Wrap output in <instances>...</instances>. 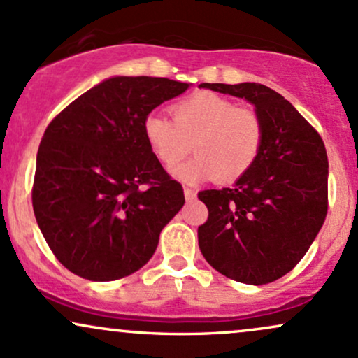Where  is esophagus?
<instances>
[{
  "label": "esophagus",
  "mask_w": 358,
  "mask_h": 358,
  "mask_svg": "<svg viewBox=\"0 0 358 358\" xmlns=\"http://www.w3.org/2000/svg\"><path fill=\"white\" fill-rule=\"evenodd\" d=\"M183 193H185V199L187 200H193L196 196V192L193 190V188H188V187L183 188Z\"/></svg>",
  "instance_id": "1"
}]
</instances>
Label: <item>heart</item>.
I'll list each match as a JSON object with an SVG mask.
<instances>
[{
  "label": "heart",
  "mask_w": 358,
  "mask_h": 358,
  "mask_svg": "<svg viewBox=\"0 0 358 358\" xmlns=\"http://www.w3.org/2000/svg\"><path fill=\"white\" fill-rule=\"evenodd\" d=\"M173 121L159 114H148L143 134L159 163L171 168L190 151L196 158L175 170L182 182L196 183L213 178L234 182L245 175L261 155L264 122L254 109L200 90L171 106Z\"/></svg>",
  "instance_id": "obj_1"
}]
</instances>
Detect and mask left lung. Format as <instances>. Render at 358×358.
<instances>
[{"instance_id":"1","label":"left lung","mask_w":358,"mask_h":358,"mask_svg":"<svg viewBox=\"0 0 358 358\" xmlns=\"http://www.w3.org/2000/svg\"><path fill=\"white\" fill-rule=\"evenodd\" d=\"M242 97L264 122L257 162L232 188L203 190L208 219L199 245L213 269L268 285L301 261L328 210V158L316 129L276 90L256 82L200 84Z\"/></svg>"}]
</instances>
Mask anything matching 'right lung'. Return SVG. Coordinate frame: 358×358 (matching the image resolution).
Segmentation results:
<instances>
[{
    "label": "right lung",
    "mask_w": 358,
    "mask_h": 358,
    "mask_svg": "<svg viewBox=\"0 0 358 358\" xmlns=\"http://www.w3.org/2000/svg\"><path fill=\"white\" fill-rule=\"evenodd\" d=\"M187 89L165 77H110L47 126L31 202L48 248L71 273L114 281L155 254L185 196L148 146L143 121Z\"/></svg>",
    "instance_id": "1"
}]
</instances>
